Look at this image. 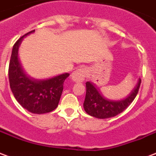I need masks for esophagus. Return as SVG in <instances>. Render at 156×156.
Masks as SVG:
<instances>
[{"label": "esophagus", "instance_id": "34e87169", "mask_svg": "<svg viewBox=\"0 0 156 156\" xmlns=\"http://www.w3.org/2000/svg\"><path fill=\"white\" fill-rule=\"evenodd\" d=\"M86 76V70L85 67H80L74 71L71 75V78L73 81L76 82H81L85 80Z\"/></svg>", "mask_w": 156, "mask_h": 156}]
</instances>
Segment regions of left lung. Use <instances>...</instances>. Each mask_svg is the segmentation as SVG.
Returning <instances> with one entry per match:
<instances>
[{
    "label": "left lung",
    "mask_w": 156,
    "mask_h": 156,
    "mask_svg": "<svg viewBox=\"0 0 156 156\" xmlns=\"http://www.w3.org/2000/svg\"><path fill=\"white\" fill-rule=\"evenodd\" d=\"M141 80H138L137 85L126 99L113 101L108 100L97 90L95 86L90 81L85 83L86 94H85L84 108L85 112L92 117L97 118H108L118 115L123 112L132 103L137 94Z\"/></svg>",
    "instance_id": "1"
}]
</instances>
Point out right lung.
<instances>
[{"label": "right lung", "mask_w": 156, "mask_h": 156, "mask_svg": "<svg viewBox=\"0 0 156 156\" xmlns=\"http://www.w3.org/2000/svg\"><path fill=\"white\" fill-rule=\"evenodd\" d=\"M33 32L34 30L27 33L14 44L8 76L10 90L19 104L30 113L42 114L51 112L57 107L63 83L70 75L64 73L43 80H31L25 76L18 60V49L24 37Z\"/></svg>", "instance_id": "obj_1"}]
</instances>
